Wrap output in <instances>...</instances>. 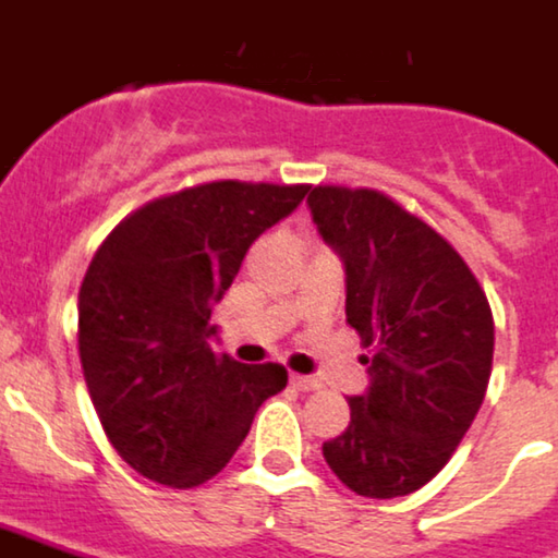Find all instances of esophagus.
Masks as SVG:
<instances>
[{
	"label": "esophagus",
	"mask_w": 558,
	"mask_h": 558,
	"mask_svg": "<svg viewBox=\"0 0 558 558\" xmlns=\"http://www.w3.org/2000/svg\"><path fill=\"white\" fill-rule=\"evenodd\" d=\"M289 380H292V386L298 391H315V388H320V380L317 377H306V374H292Z\"/></svg>",
	"instance_id": "esophagus-1"
}]
</instances>
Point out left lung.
I'll return each instance as SVG.
<instances>
[{"label": "left lung", "instance_id": "left-lung-1", "mask_svg": "<svg viewBox=\"0 0 558 558\" xmlns=\"http://www.w3.org/2000/svg\"><path fill=\"white\" fill-rule=\"evenodd\" d=\"M323 241L345 264V320L372 349L368 391L323 442L354 494H414L446 468L485 400L494 315L462 255L423 218L377 190L315 186Z\"/></svg>", "mask_w": 558, "mask_h": 558}]
</instances>
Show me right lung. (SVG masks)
I'll return each instance as SVG.
<instances>
[{"mask_svg":"<svg viewBox=\"0 0 558 558\" xmlns=\"http://www.w3.org/2000/svg\"><path fill=\"white\" fill-rule=\"evenodd\" d=\"M308 184L213 181L149 201L112 229L78 289V357L107 439L170 488L213 480L255 411L287 388L278 363L215 354L213 306L255 238L306 198Z\"/></svg>","mask_w":558,"mask_h":558,"instance_id":"obj_1","label":"right lung"}]
</instances>
